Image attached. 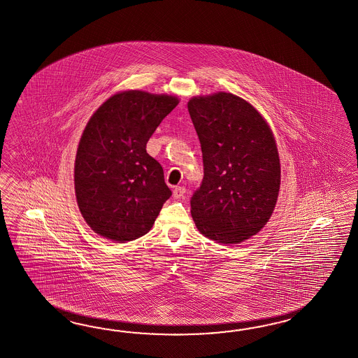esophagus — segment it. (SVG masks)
Returning a JSON list of instances; mask_svg holds the SVG:
<instances>
[{"label": "esophagus", "mask_w": 358, "mask_h": 358, "mask_svg": "<svg viewBox=\"0 0 358 358\" xmlns=\"http://www.w3.org/2000/svg\"><path fill=\"white\" fill-rule=\"evenodd\" d=\"M184 193H185L184 187H175L173 196H174V199H180V197H183Z\"/></svg>", "instance_id": "1"}]
</instances>
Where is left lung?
Masks as SVG:
<instances>
[{
  "label": "left lung",
  "mask_w": 358,
  "mask_h": 358,
  "mask_svg": "<svg viewBox=\"0 0 358 358\" xmlns=\"http://www.w3.org/2000/svg\"><path fill=\"white\" fill-rule=\"evenodd\" d=\"M188 111L200 138L203 179L191 214L203 236L238 244L270 220L280 188L273 131L241 97L218 92L193 97Z\"/></svg>",
  "instance_id": "obj_1"
}]
</instances>
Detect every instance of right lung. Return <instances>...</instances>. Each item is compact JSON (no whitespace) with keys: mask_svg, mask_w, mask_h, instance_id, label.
<instances>
[{"mask_svg":"<svg viewBox=\"0 0 358 358\" xmlns=\"http://www.w3.org/2000/svg\"><path fill=\"white\" fill-rule=\"evenodd\" d=\"M178 103L175 96L124 91L87 123L75 158V194L83 218L102 238L144 236L171 196L147 143Z\"/></svg>","mask_w":358,"mask_h":358,"instance_id":"add662e5","label":"right lung"}]
</instances>
